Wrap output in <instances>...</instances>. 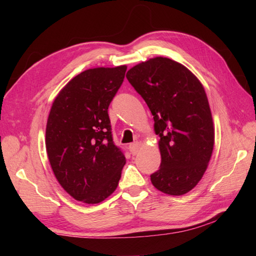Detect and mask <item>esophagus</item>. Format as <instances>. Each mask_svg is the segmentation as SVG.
Listing matches in <instances>:
<instances>
[{"instance_id":"34e87169","label":"esophagus","mask_w":256,"mask_h":256,"mask_svg":"<svg viewBox=\"0 0 256 256\" xmlns=\"http://www.w3.org/2000/svg\"><path fill=\"white\" fill-rule=\"evenodd\" d=\"M128 148H130V150H131V153L133 155H136L138 153V150H140V143L138 142H135V143L130 144Z\"/></svg>"}]
</instances>
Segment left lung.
Returning <instances> with one entry per match:
<instances>
[{"label":"left lung","instance_id":"1","mask_svg":"<svg viewBox=\"0 0 256 256\" xmlns=\"http://www.w3.org/2000/svg\"><path fill=\"white\" fill-rule=\"evenodd\" d=\"M126 78L150 108L160 138L162 162L150 175L152 184L170 196L187 194L202 178L214 144L202 84L189 69L165 57L136 64Z\"/></svg>","mask_w":256,"mask_h":256}]
</instances>
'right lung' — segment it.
Returning <instances> with one entry per match:
<instances>
[{"label": "right lung", "instance_id": "add662e5", "mask_svg": "<svg viewBox=\"0 0 256 256\" xmlns=\"http://www.w3.org/2000/svg\"><path fill=\"white\" fill-rule=\"evenodd\" d=\"M126 66L94 68L72 78L54 100L46 150L58 182L72 197L99 204L116 189L125 165L113 143L108 108Z\"/></svg>", "mask_w": 256, "mask_h": 256}]
</instances>
